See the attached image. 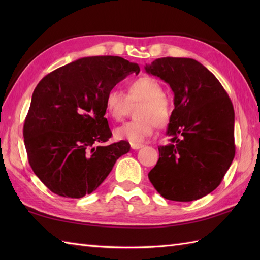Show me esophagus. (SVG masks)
Returning <instances> with one entry per match:
<instances>
[{
    "instance_id": "1",
    "label": "esophagus",
    "mask_w": 260,
    "mask_h": 260,
    "mask_svg": "<svg viewBox=\"0 0 260 260\" xmlns=\"http://www.w3.org/2000/svg\"><path fill=\"white\" fill-rule=\"evenodd\" d=\"M143 144H140V143H131V147L133 148V150H140V148H142Z\"/></svg>"
}]
</instances>
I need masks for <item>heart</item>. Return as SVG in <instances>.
<instances>
[{
	"label": "heart",
	"instance_id": "obj_1",
	"mask_svg": "<svg viewBox=\"0 0 260 260\" xmlns=\"http://www.w3.org/2000/svg\"><path fill=\"white\" fill-rule=\"evenodd\" d=\"M141 103L136 109V119L127 121L115 129L117 140L142 143L151 137L155 127L164 128L172 118V104L163 95L161 84L153 77L142 76L129 81L126 95L112 88L105 96V112L110 119L120 121L128 113L131 105Z\"/></svg>",
	"mask_w": 260,
	"mask_h": 260
}]
</instances>
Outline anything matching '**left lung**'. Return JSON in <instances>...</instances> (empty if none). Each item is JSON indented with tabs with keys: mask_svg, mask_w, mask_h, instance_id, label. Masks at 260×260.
<instances>
[{
	"mask_svg": "<svg viewBox=\"0 0 260 260\" xmlns=\"http://www.w3.org/2000/svg\"><path fill=\"white\" fill-rule=\"evenodd\" d=\"M174 92V109L148 179L163 198L189 202L221 183L235 157V112L215 76L191 58H158L145 66Z\"/></svg>",
	"mask_w": 260,
	"mask_h": 260,
	"instance_id": "1",
	"label": "left lung"
}]
</instances>
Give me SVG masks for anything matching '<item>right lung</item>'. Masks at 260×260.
Wrapping results in <instances>:
<instances>
[{"label": "right lung", "instance_id": "1", "mask_svg": "<svg viewBox=\"0 0 260 260\" xmlns=\"http://www.w3.org/2000/svg\"><path fill=\"white\" fill-rule=\"evenodd\" d=\"M140 73L120 57H86L43 77L33 91L23 137L33 172L64 198L90 194L128 153L129 143L110 145L105 96L125 77Z\"/></svg>", "mask_w": 260, "mask_h": 260}]
</instances>
